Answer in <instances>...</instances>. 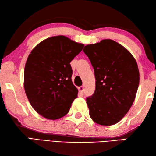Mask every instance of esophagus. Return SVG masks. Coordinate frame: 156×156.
I'll list each match as a JSON object with an SVG mask.
<instances>
[{
	"mask_svg": "<svg viewBox=\"0 0 156 156\" xmlns=\"http://www.w3.org/2000/svg\"><path fill=\"white\" fill-rule=\"evenodd\" d=\"M78 91L79 92H80V93H83V91H84V87H78Z\"/></svg>",
	"mask_w": 156,
	"mask_h": 156,
	"instance_id": "esophagus-1",
	"label": "esophagus"
}]
</instances>
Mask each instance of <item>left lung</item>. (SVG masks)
<instances>
[{"label": "left lung", "mask_w": 156, "mask_h": 156, "mask_svg": "<svg viewBox=\"0 0 156 156\" xmlns=\"http://www.w3.org/2000/svg\"><path fill=\"white\" fill-rule=\"evenodd\" d=\"M94 68L96 88L87 98L89 115L96 123L120 121L133 105L140 83L137 62L127 49L112 39L86 45L83 49Z\"/></svg>", "instance_id": "1"}]
</instances>
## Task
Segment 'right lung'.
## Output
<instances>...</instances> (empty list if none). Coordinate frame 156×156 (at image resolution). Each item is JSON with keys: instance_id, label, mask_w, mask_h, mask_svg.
Returning <instances> with one entry per match:
<instances>
[{"instance_id": "obj_1", "label": "right lung", "mask_w": 156, "mask_h": 156, "mask_svg": "<svg viewBox=\"0 0 156 156\" xmlns=\"http://www.w3.org/2000/svg\"><path fill=\"white\" fill-rule=\"evenodd\" d=\"M84 45L64 35L42 41L26 62L24 88L34 110L42 117L55 120L68 113L78 90L72 81L69 63Z\"/></svg>"}]
</instances>
